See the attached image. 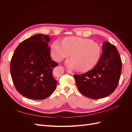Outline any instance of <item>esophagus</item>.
<instances>
[{"label": "esophagus", "mask_w": 132, "mask_h": 132, "mask_svg": "<svg viewBox=\"0 0 132 132\" xmlns=\"http://www.w3.org/2000/svg\"><path fill=\"white\" fill-rule=\"evenodd\" d=\"M67 72H68V73L69 74H71V75H73V74H74L73 72H72V71H70V70H67Z\"/></svg>", "instance_id": "1"}]
</instances>
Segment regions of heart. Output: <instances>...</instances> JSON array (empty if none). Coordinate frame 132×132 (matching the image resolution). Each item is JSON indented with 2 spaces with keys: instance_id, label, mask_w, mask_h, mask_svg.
<instances>
[{
  "instance_id": "1",
  "label": "heart",
  "mask_w": 132,
  "mask_h": 132,
  "mask_svg": "<svg viewBox=\"0 0 132 132\" xmlns=\"http://www.w3.org/2000/svg\"><path fill=\"white\" fill-rule=\"evenodd\" d=\"M101 53V48L98 43L79 37H67L62 42L54 41L51 46V54L55 61L61 62L71 54L72 58L67 60L65 65L70 69L77 68L80 71L93 68Z\"/></svg>"
}]
</instances>
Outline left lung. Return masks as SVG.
I'll return each mask as SVG.
<instances>
[{
	"label": "left lung",
	"mask_w": 132,
	"mask_h": 132,
	"mask_svg": "<svg viewBox=\"0 0 132 132\" xmlns=\"http://www.w3.org/2000/svg\"><path fill=\"white\" fill-rule=\"evenodd\" d=\"M102 53L94 68L81 75H74L79 91L93 99L105 97L113 93L118 84L122 61L116 47L107 41L102 46Z\"/></svg>",
	"instance_id": "obj_1"
}]
</instances>
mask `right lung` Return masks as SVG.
<instances>
[{"instance_id":"add662e5","label":"right lung","mask_w":132,"mask_h":132,"mask_svg":"<svg viewBox=\"0 0 132 132\" xmlns=\"http://www.w3.org/2000/svg\"><path fill=\"white\" fill-rule=\"evenodd\" d=\"M50 41L48 35H34L19 44L12 57V80L16 89L27 98H46L56 87L52 70L58 64L50 57Z\"/></svg>"}]
</instances>
